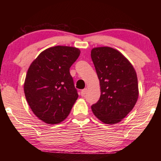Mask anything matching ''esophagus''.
<instances>
[{
    "mask_svg": "<svg viewBox=\"0 0 161 161\" xmlns=\"http://www.w3.org/2000/svg\"><path fill=\"white\" fill-rule=\"evenodd\" d=\"M86 93H87V88H85V89H83L81 91V95H82V97H84Z\"/></svg>",
    "mask_w": 161,
    "mask_h": 161,
    "instance_id": "1",
    "label": "esophagus"
}]
</instances>
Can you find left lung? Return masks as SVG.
Segmentation results:
<instances>
[{"mask_svg":"<svg viewBox=\"0 0 161 161\" xmlns=\"http://www.w3.org/2000/svg\"><path fill=\"white\" fill-rule=\"evenodd\" d=\"M92 60L101 86V96L92 110L106 124L120 122L132 110L138 97V79L132 64L110 47L92 50Z\"/></svg>","mask_w":161,"mask_h":161,"instance_id":"left-lung-1","label":"left lung"}]
</instances>
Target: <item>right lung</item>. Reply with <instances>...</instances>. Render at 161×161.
<instances>
[{
	"label": "right lung",
	"instance_id": "obj_1",
	"mask_svg": "<svg viewBox=\"0 0 161 161\" xmlns=\"http://www.w3.org/2000/svg\"><path fill=\"white\" fill-rule=\"evenodd\" d=\"M79 54L76 47L55 46L42 51L28 69L25 98L35 115L47 124L64 121L78 98L69 68Z\"/></svg>",
	"mask_w": 161,
	"mask_h": 161
}]
</instances>
